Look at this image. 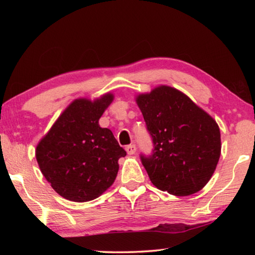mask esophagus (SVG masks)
Here are the masks:
<instances>
[{"label": "esophagus", "instance_id": "obj_1", "mask_svg": "<svg viewBox=\"0 0 255 255\" xmlns=\"http://www.w3.org/2000/svg\"><path fill=\"white\" fill-rule=\"evenodd\" d=\"M136 149H137L136 145H133V144L126 146V150H127V153H128L129 155H132V154H135V153H136Z\"/></svg>", "mask_w": 255, "mask_h": 255}]
</instances>
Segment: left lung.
<instances>
[{"label": "left lung", "mask_w": 255, "mask_h": 255, "mask_svg": "<svg viewBox=\"0 0 255 255\" xmlns=\"http://www.w3.org/2000/svg\"><path fill=\"white\" fill-rule=\"evenodd\" d=\"M152 137L140 161L152 183L174 196H190L210 180L221 156V131L210 116L170 86L137 97Z\"/></svg>", "instance_id": "8db88e82"}]
</instances>
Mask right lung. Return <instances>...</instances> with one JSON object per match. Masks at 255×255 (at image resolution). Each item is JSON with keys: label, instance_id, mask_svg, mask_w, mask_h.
Returning a JSON list of instances; mask_svg holds the SVG:
<instances>
[{"label": "right lung", "instance_id": "add662e5", "mask_svg": "<svg viewBox=\"0 0 255 255\" xmlns=\"http://www.w3.org/2000/svg\"><path fill=\"white\" fill-rule=\"evenodd\" d=\"M112 94L90 101L79 99L59 116L37 146L41 173L59 196L84 202L101 196L117 176L126 156L114 133L99 126Z\"/></svg>", "mask_w": 255, "mask_h": 255}]
</instances>
